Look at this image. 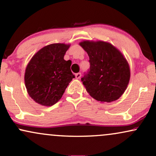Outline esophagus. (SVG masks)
Returning a JSON list of instances; mask_svg holds the SVG:
<instances>
[{"instance_id":"obj_1","label":"esophagus","mask_w":156,"mask_h":156,"mask_svg":"<svg viewBox=\"0 0 156 156\" xmlns=\"http://www.w3.org/2000/svg\"><path fill=\"white\" fill-rule=\"evenodd\" d=\"M75 76H76V79H79V78H80V76H81V73H76V75H75Z\"/></svg>"}]
</instances>
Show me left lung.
<instances>
[{
    "label": "left lung",
    "instance_id": "left-lung-1",
    "mask_svg": "<svg viewBox=\"0 0 156 156\" xmlns=\"http://www.w3.org/2000/svg\"><path fill=\"white\" fill-rule=\"evenodd\" d=\"M88 54L90 68L81 78L91 97L101 103L119 98L130 78L128 61L115 46L103 41L85 40L79 43Z\"/></svg>",
    "mask_w": 156,
    "mask_h": 156
}]
</instances>
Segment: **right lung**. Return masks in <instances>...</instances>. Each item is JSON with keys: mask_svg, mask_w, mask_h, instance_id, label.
<instances>
[{"mask_svg": "<svg viewBox=\"0 0 156 156\" xmlns=\"http://www.w3.org/2000/svg\"><path fill=\"white\" fill-rule=\"evenodd\" d=\"M70 44H52L33 56L26 66L24 80L29 96L38 104L53 105L62 96L69 83L75 78L71 61L64 60Z\"/></svg>", "mask_w": 156, "mask_h": 156, "instance_id": "right-lung-1", "label": "right lung"}]
</instances>
